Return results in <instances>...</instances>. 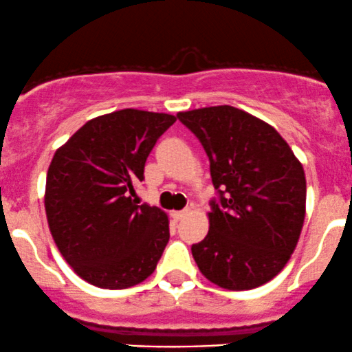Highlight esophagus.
Wrapping results in <instances>:
<instances>
[{
	"label": "esophagus",
	"instance_id": "1",
	"mask_svg": "<svg viewBox=\"0 0 352 352\" xmlns=\"http://www.w3.org/2000/svg\"><path fill=\"white\" fill-rule=\"evenodd\" d=\"M188 212H189V209H183V211H173L171 216H173V219L179 221V219H183Z\"/></svg>",
	"mask_w": 352,
	"mask_h": 352
}]
</instances>
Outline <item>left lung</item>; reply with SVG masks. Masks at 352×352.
I'll return each mask as SVG.
<instances>
[{"label":"left lung","mask_w":352,"mask_h":352,"mask_svg":"<svg viewBox=\"0 0 352 352\" xmlns=\"http://www.w3.org/2000/svg\"><path fill=\"white\" fill-rule=\"evenodd\" d=\"M177 118L203 144L219 195L208 212V236L191 246L197 267L229 291L263 286L286 266L301 236L302 164L271 124L234 106Z\"/></svg>","instance_id":"8db88e82"}]
</instances>
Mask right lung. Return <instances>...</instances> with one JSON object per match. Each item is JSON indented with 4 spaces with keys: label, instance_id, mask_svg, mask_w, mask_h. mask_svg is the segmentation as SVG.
<instances>
[{
    "label": "right lung",
    "instance_id": "1",
    "mask_svg": "<svg viewBox=\"0 0 352 352\" xmlns=\"http://www.w3.org/2000/svg\"><path fill=\"white\" fill-rule=\"evenodd\" d=\"M176 121L126 108L93 118L56 149L46 176L48 226L65 261L102 289L143 283L169 241L164 211L138 204L134 184L157 138Z\"/></svg>",
    "mask_w": 352,
    "mask_h": 352
}]
</instances>
